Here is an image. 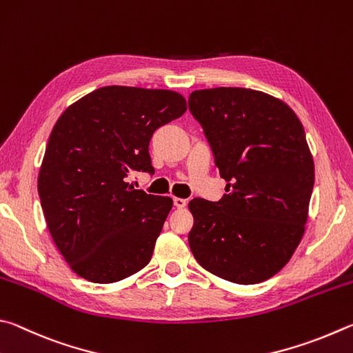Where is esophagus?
Masks as SVG:
<instances>
[{
    "label": "esophagus",
    "instance_id": "esophagus-1",
    "mask_svg": "<svg viewBox=\"0 0 353 353\" xmlns=\"http://www.w3.org/2000/svg\"><path fill=\"white\" fill-rule=\"evenodd\" d=\"M173 205H175V208L181 209V208H184V206L188 205V201L184 200V199H180V196H175V199H173Z\"/></svg>",
    "mask_w": 353,
    "mask_h": 353
}]
</instances>
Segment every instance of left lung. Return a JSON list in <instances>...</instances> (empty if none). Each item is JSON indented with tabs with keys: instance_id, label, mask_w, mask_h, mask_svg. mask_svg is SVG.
<instances>
[{
	"instance_id": "obj_1",
	"label": "left lung",
	"mask_w": 353,
	"mask_h": 353,
	"mask_svg": "<svg viewBox=\"0 0 353 353\" xmlns=\"http://www.w3.org/2000/svg\"><path fill=\"white\" fill-rule=\"evenodd\" d=\"M189 110L228 181L220 201L189 203L190 251L225 281H267L288 263L305 231L314 163L304 127L281 99L248 88L194 91Z\"/></svg>"
}]
</instances>
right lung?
Instances as JSON below:
<instances>
[{"label": "right lung", "mask_w": 353, "mask_h": 353, "mask_svg": "<svg viewBox=\"0 0 353 353\" xmlns=\"http://www.w3.org/2000/svg\"><path fill=\"white\" fill-rule=\"evenodd\" d=\"M186 110L180 92L114 85L79 99L55 122L39 195L55 246L80 277L113 283L150 262L173 201L127 178L153 172L154 130Z\"/></svg>", "instance_id": "1"}]
</instances>
